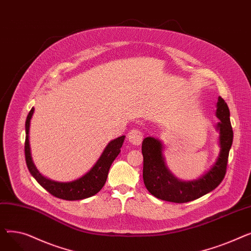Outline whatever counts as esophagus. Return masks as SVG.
<instances>
[{"mask_svg":"<svg viewBox=\"0 0 251 251\" xmlns=\"http://www.w3.org/2000/svg\"><path fill=\"white\" fill-rule=\"evenodd\" d=\"M142 139H143V133L138 129L131 130L128 133V140L131 144H133V146H137V147L140 146Z\"/></svg>","mask_w":251,"mask_h":251,"instance_id":"esophagus-1","label":"esophagus"}]
</instances>
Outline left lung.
I'll list each match as a JSON object with an SVG mask.
<instances>
[{"instance_id":"obj_1","label":"left lung","mask_w":251,"mask_h":251,"mask_svg":"<svg viewBox=\"0 0 251 251\" xmlns=\"http://www.w3.org/2000/svg\"><path fill=\"white\" fill-rule=\"evenodd\" d=\"M216 115L220 120L216 125L219 132L220 152L210 169L197 179L184 181L174 176L167 167L163 142L152 136L143 139L141 147L143 182L153 196L162 201L183 203L200 199L219 186L226 174L229 151L233 142L230 111L221 97L218 98Z\"/></svg>"}]
</instances>
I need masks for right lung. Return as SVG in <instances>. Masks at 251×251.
<instances>
[{"instance_id":"1","label":"right lung","mask_w":251,"mask_h":251,"mask_svg":"<svg viewBox=\"0 0 251 251\" xmlns=\"http://www.w3.org/2000/svg\"><path fill=\"white\" fill-rule=\"evenodd\" d=\"M33 113L34 108L30 110L25 122V160L26 165H27V168L33 178L48 192L61 200L79 201L97 194L103 187L105 181H107L110 167L117 155L121 151L120 149L123 146L125 135L111 140L107 144V147L104 148L96 164L83 176L70 182H58L42 175L33 163L29 143L30 121Z\"/></svg>"}]
</instances>
